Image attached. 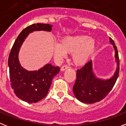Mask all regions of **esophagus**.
Returning <instances> with one entry per match:
<instances>
[{
    "label": "esophagus",
    "mask_w": 126,
    "mask_h": 126,
    "mask_svg": "<svg viewBox=\"0 0 126 126\" xmlns=\"http://www.w3.org/2000/svg\"><path fill=\"white\" fill-rule=\"evenodd\" d=\"M69 68V66H68V65H63V66L61 67V71H64V70H66V69H67V68Z\"/></svg>",
    "instance_id": "1"
}]
</instances>
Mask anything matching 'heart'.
I'll list each match as a JSON object with an SVG mask.
<instances>
[{
    "mask_svg": "<svg viewBox=\"0 0 126 126\" xmlns=\"http://www.w3.org/2000/svg\"><path fill=\"white\" fill-rule=\"evenodd\" d=\"M95 50V41L85 35L64 37L61 43H56L53 47L56 59L61 60L67 53L72 54L74 63L77 65L85 64Z\"/></svg>",
    "mask_w": 126,
    "mask_h": 126,
    "instance_id": "obj_1",
    "label": "heart"
}]
</instances>
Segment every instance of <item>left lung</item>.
Wrapping results in <instances>:
<instances>
[{
	"label": "left lung",
	"mask_w": 126,
	"mask_h": 126,
	"mask_svg": "<svg viewBox=\"0 0 126 126\" xmlns=\"http://www.w3.org/2000/svg\"><path fill=\"white\" fill-rule=\"evenodd\" d=\"M110 42L115 50V58L118 64V68L113 77L107 80L96 78L93 72L92 60L77 70L73 92L76 98L83 103L94 104L101 101L110 93L116 83L119 75V57L114 41L110 38Z\"/></svg>",
	"instance_id": "8db88e82"
}]
</instances>
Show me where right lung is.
Here are the masks:
<instances>
[{"label":"right lung","instance_id":"1","mask_svg":"<svg viewBox=\"0 0 126 126\" xmlns=\"http://www.w3.org/2000/svg\"><path fill=\"white\" fill-rule=\"evenodd\" d=\"M52 26L37 23L24 28L15 40L8 58L10 82L17 97L28 103H36L47 96L55 76L60 72L59 66L47 64L35 71H28L20 66L18 59L19 49L24 39L33 31L50 32Z\"/></svg>","mask_w":126,"mask_h":126}]
</instances>
